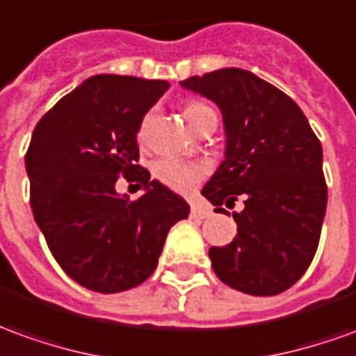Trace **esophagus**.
<instances>
[{
	"mask_svg": "<svg viewBox=\"0 0 356 356\" xmlns=\"http://www.w3.org/2000/svg\"><path fill=\"white\" fill-rule=\"evenodd\" d=\"M191 216L193 218H210L212 216V212L208 210V208H204V206H193V210H191Z\"/></svg>",
	"mask_w": 356,
	"mask_h": 356,
	"instance_id": "1",
	"label": "esophagus"
}]
</instances>
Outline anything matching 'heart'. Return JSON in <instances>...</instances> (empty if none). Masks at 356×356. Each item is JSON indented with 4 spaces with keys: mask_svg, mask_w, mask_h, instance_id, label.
Segmentation results:
<instances>
[{
    "mask_svg": "<svg viewBox=\"0 0 356 356\" xmlns=\"http://www.w3.org/2000/svg\"><path fill=\"white\" fill-rule=\"evenodd\" d=\"M183 113H185V119L191 123V127L196 129L198 121L204 115L213 113V109L202 102H186ZM138 138L140 140L144 138V125L138 131ZM152 175L158 183L175 191V193H193L208 175V165L196 163V161L177 160V158H160L158 161H154Z\"/></svg>",
    "mask_w": 356,
    "mask_h": 356,
    "instance_id": "obj_1",
    "label": "heart"
}]
</instances>
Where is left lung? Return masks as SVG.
<instances>
[{
	"instance_id": "8db88e82",
	"label": "left lung",
	"mask_w": 356,
	"mask_h": 356,
	"mask_svg": "<svg viewBox=\"0 0 356 356\" xmlns=\"http://www.w3.org/2000/svg\"><path fill=\"white\" fill-rule=\"evenodd\" d=\"M181 84L216 102L225 123V160L202 195L221 213V204L245 202L233 212L237 237L208 252L213 272L248 295L283 293L316 254L327 204L322 144L299 106L250 71L218 69Z\"/></svg>"
}]
</instances>
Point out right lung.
Masks as SVG:
<instances>
[{"mask_svg":"<svg viewBox=\"0 0 356 356\" xmlns=\"http://www.w3.org/2000/svg\"><path fill=\"white\" fill-rule=\"evenodd\" d=\"M168 81L96 74L49 109L24 161L31 206L61 270L86 289L119 293L146 282L188 204L138 165L136 133ZM123 177L136 201L115 191Z\"/></svg>","mask_w":356,"mask_h":356,"instance_id":"obj_1","label":"right lung"}]
</instances>
